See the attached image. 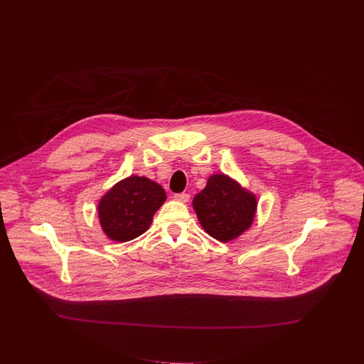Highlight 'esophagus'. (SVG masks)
Wrapping results in <instances>:
<instances>
[{
    "instance_id": "esophagus-1",
    "label": "esophagus",
    "mask_w": 364,
    "mask_h": 364,
    "mask_svg": "<svg viewBox=\"0 0 364 364\" xmlns=\"http://www.w3.org/2000/svg\"><path fill=\"white\" fill-rule=\"evenodd\" d=\"M174 199H176V200H178V202H184V203H187V202L190 200V193H176V195H174Z\"/></svg>"
}]
</instances>
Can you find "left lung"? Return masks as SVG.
Here are the masks:
<instances>
[{"label": "left lung", "instance_id": "1", "mask_svg": "<svg viewBox=\"0 0 364 364\" xmlns=\"http://www.w3.org/2000/svg\"><path fill=\"white\" fill-rule=\"evenodd\" d=\"M257 195L224 173L212 174L193 199L199 224L220 242H231L246 232L256 218Z\"/></svg>", "mask_w": 364, "mask_h": 364}]
</instances>
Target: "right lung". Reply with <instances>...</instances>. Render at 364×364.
<instances>
[{
    "label": "right lung",
    "instance_id": "obj_1",
    "mask_svg": "<svg viewBox=\"0 0 364 364\" xmlns=\"http://www.w3.org/2000/svg\"><path fill=\"white\" fill-rule=\"evenodd\" d=\"M166 193L144 176H129L114 184L97 203L99 224L108 239L128 242L150 228Z\"/></svg>",
    "mask_w": 364,
    "mask_h": 364
}]
</instances>
